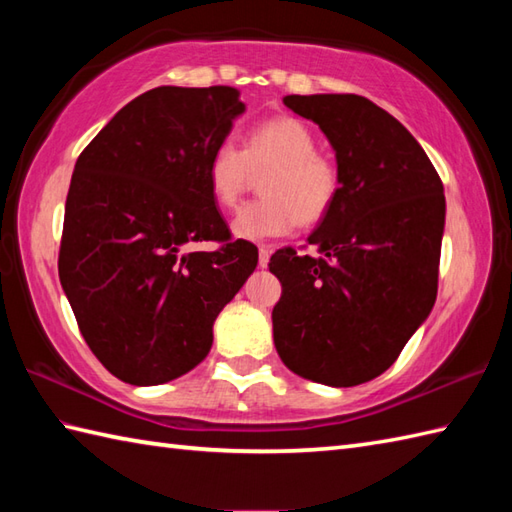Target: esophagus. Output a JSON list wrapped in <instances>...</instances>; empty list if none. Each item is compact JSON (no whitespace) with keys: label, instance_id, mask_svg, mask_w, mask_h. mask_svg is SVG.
I'll use <instances>...</instances> for the list:
<instances>
[{"label":"esophagus","instance_id":"esophagus-1","mask_svg":"<svg viewBox=\"0 0 512 512\" xmlns=\"http://www.w3.org/2000/svg\"><path fill=\"white\" fill-rule=\"evenodd\" d=\"M270 259V248L268 246H259V268H266Z\"/></svg>","mask_w":512,"mask_h":512}]
</instances>
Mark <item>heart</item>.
I'll use <instances>...</instances> for the list:
<instances>
[{
  "label": "heart",
  "instance_id": "b5f03b06",
  "mask_svg": "<svg viewBox=\"0 0 512 512\" xmlns=\"http://www.w3.org/2000/svg\"><path fill=\"white\" fill-rule=\"evenodd\" d=\"M267 173L259 182L264 198L246 204L231 222V233L244 242L286 237L303 224L323 220L339 195V169L317 151L312 129L292 116H279L253 127L244 149L222 140L209 162L206 180L222 209H235L253 173Z\"/></svg>",
  "mask_w": 512,
  "mask_h": 512
}]
</instances>
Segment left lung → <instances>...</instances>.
Listing matches in <instances>:
<instances>
[{"label": "left lung", "instance_id": "obj_1", "mask_svg": "<svg viewBox=\"0 0 512 512\" xmlns=\"http://www.w3.org/2000/svg\"><path fill=\"white\" fill-rule=\"evenodd\" d=\"M284 105L317 123L339 169V195L308 244L319 257L277 250V354L290 372L354 387L385 372L436 303L444 187L405 125L365 96L290 94Z\"/></svg>", "mask_w": 512, "mask_h": 512}]
</instances>
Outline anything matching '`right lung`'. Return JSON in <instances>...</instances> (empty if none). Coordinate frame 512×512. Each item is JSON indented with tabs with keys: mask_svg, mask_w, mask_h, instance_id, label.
<instances>
[{
	"mask_svg": "<svg viewBox=\"0 0 512 512\" xmlns=\"http://www.w3.org/2000/svg\"><path fill=\"white\" fill-rule=\"evenodd\" d=\"M244 112L228 85H162L127 103L76 160L59 279L85 343L129 385L191 372L257 266L253 244L228 242L206 180L211 151ZM193 241L227 244L204 254Z\"/></svg>",
	"mask_w": 512,
	"mask_h": 512,
	"instance_id": "right-lung-1",
	"label": "right lung"
}]
</instances>
